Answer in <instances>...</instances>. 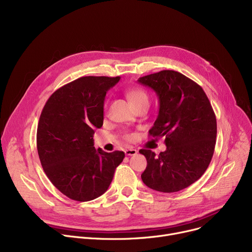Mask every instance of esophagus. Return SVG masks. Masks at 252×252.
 Masks as SVG:
<instances>
[{
    "mask_svg": "<svg viewBox=\"0 0 252 252\" xmlns=\"http://www.w3.org/2000/svg\"><path fill=\"white\" fill-rule=\"evenodd\" d=\"M137 150L136 149H134V148H127V149H126V151H125V153H126V155H127V156H131V155H136L137 154Z\"/></svg>",
    "mask_w": 252,
    "mask_h": 252,
    "instance_id": "1",
    "label": "esophagus"
}]
</instances>
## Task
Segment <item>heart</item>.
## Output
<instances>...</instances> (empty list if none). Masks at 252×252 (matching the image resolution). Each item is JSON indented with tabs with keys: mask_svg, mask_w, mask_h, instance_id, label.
Instances as JSON below:
<instances>
[{
	"mask_svg": "<svg viewBox=\"0 0 252 252\" xmlns=\"http://www.w3.org/2000/svg\"><path fill=\"white\" fill-rule=\"evenodd\" d=\"M126 98L128 99L130 105H134L136 103L140 102H148V94L146 91L143 90L142 88L135 87V88H130L126 91ZM125 139L126 141H134L135 140V135L134 134H126Z\"/></svg>",
	"mask_w": 252,
	"mask_h": 252,
	"instance_id": "heart-1",
	"label": "heart"
}]
</instances>
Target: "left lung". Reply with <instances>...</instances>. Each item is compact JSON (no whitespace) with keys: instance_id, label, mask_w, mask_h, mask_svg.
<instances>
[{"instance_id":"8db88e82","label":"left lung","mask_w":252,"mask_h":252,"mask_svg":"<svg viewBox=\"0 0 252 252\" xmlns=\"http://www.w3.org/2000/svg\"><path fill=\"white\" fill-rule=\"evenodd\" d=\"M138 82L154 90L159 100V112L149 135L164 138L166 146L159 155L150 149L139 151L147 159L142 181L155 191H181L200 179L211 161L216 114L203 89L178 71L161 70Z\"/></svg>"}]
</instances>
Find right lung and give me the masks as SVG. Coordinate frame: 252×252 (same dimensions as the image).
<instances>
[{"instance_id": "right-lung-1", "label": "right lung", "mask_w": 252, "mask_h": 252, "mask_svg": "<svg viewBox=\"0 0 252 252\" xmlns=\"http://www.w3.org/2000/svg\"><path fill=\"white\" fill-rule=\"evenodd\" d=\"M119 76H83L55 91L46 102L36 130L39 160L51 183L75 201L107 191L125 152L94 147L103 126L104 100Z\"/></svg>"}]
</instances>
